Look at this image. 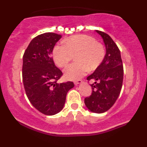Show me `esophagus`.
<instances>
[{"label":"esophagus","instance_id":"34e87169","mask_svg":"<svg viewBox=\"0 0 147 147\" xmlns=\"http://www.w3.org/2000/svg\"><path fill=\"white\" fill-rule=\"evenodd\" d=\"M82 83V80H77V81H75V82H74V84H75V85H78V84H80Z\"/></svg>","mask_w":147,"mask_h":147}]
</instances>
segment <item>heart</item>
Here are the masks:
<instances>
[{
    "label": "heart",
    "mask_w": 147,
    "mask_h": 147,
    "mask_svg": "<svg viewBox=\"0 0 147 147\" xmlns=\"http://www.w3.org/2000/svg\"><path fill=\"white\" fill-rule=\"evenodd\" d=\"M77 63L69 65L64 70L65 78L77 80L90 71L95 70L104 60L106 50L93 37L80 34L65 40V43L57 45L53 50V58L59 67H65L76 56Z\"/></svg>",
    "instance_id": "b5f03b06"
}]
</instances>
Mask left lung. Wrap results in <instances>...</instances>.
Segmentation results:
<instances>
[{
  "instance_id": "left-lung-1",
  "label": "left lung",
  "mask_w": 147,
  "mask_h": 147,
  "mask_svg": "<svg viewBox=\"0 0 147 147\" xmlns=\"http://www.w3.org/2000/svg\"><path fill=\"white\" fill-rule=\"evenodd\" d=\"M102 36L106 47V55L103 61L87 80H94L90 84L92 94L84 99L88 110L95 113H102L112 107L120 93L122 86V61L119 48L107 34L96 30Z\"/></svg>"
}]
</instances>
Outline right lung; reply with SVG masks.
Instances as JSON below:
<instances>
[{"label": "right lung", "instance_id": "add662e5", "mask_svg": "<svg viewBox=\"0 0 147 147\" xmlns=\"http://www.w3.org/2000/svg\"><path fill=\"white\" fill-rule=\"evenodd\" d=\"M61 35L46 32L34 38L23 57V82L27 97L36 110L53 115L63 109L72 82L57 83L63 73L54 63L52 51Z\"/></svg>", "mask_w": 147, "mask_h": 147}]
</instances>
